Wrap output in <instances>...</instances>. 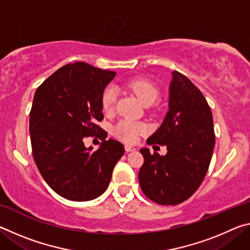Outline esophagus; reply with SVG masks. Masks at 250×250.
<instances>
[{
    "label": "esophagus",
    "instance_id": "obj_1",
    "mask_svg": "<svg viewBox=\"0 0 250 250\" xmlns=\"http://www.w3.org/2000/svg\"><path fill=\"white\" fill-rule=\"evenodd\" d=\"M125 152H128V153H129V152H134L135 150H137V149H135V147L132 146H125Z\"/></svg>",
    "mask_w": 250,
    "mask_h": 250
}]
</instances>
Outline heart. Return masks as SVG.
Masks as SVG:
<instances>
[{"instance_id": "heart-1", "label": "heart", "mask_w": 250, "mask_h": 250, "mask_svg": "<svg viewBox=\"0 0 250 250\" xmlns=\"http://www.w3.org/2000/svg\"><path fill=\"white\" fill-rule=\"evenodd\" d=\"M126 86L131 91L134 92L135 96L146 107H150V105L153 104L159 97L158 88L153 83L146 82V80H132V82H129ZM117 98L118 90L116 87L110 86L105 88L103 97H101V104H103L104 111H110V110L113 109ZM146 125L140 124V122L125 119L118 122L112 131L113 134L121 139V140L125 142H134L139 135L146 132Z\"/></svg>"}]
</instances>
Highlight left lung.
<instances>
[{"label":"left lung","instance_id":"obj_1","mask_svg":"<svg viewBox=\"0 0 250 250\" xmlns=\"http://www.w3.org/2000/svg\"><path fill=\"white\" fill-rule=\"evenodd\" d=\"M168 110L147 145L167 146V154L140 152L145 163L139 171L143 193L161 205L188 200L204 180L215 146L213 116L201 90L179 71L171 73Z\"/></svg>","mask_w":250,"mask_h":250}]
</instances>
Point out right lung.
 Listing matches in <instances>:
<instances>
[{
    "label": "right lung",
    "mask_w": 250,
    "mask_h": 250,
    "mask_svg": "<svg viewBox=\"0 0 250 250\" xmlns=\"http://www.w3.org/2000/svg\"><path fill=\"white\" fill-rule=\"evenodd\" d=\"M115 71L77 62L62 66L37 88L29 113L34 160L42 176L58 195L84 202L100 196L113 167L125 154L119 141L105 140L97 121L104 119L101 97ZM100 132L98 150L83 139Z\"/></svg>",
    "instance_id": "1"
}]
</instances>
